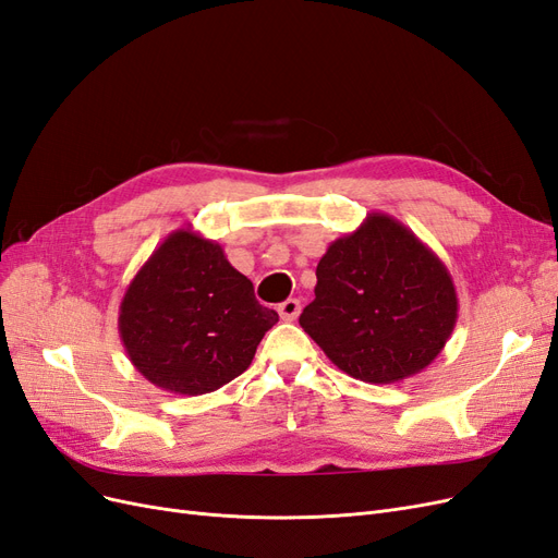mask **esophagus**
I'll return each instance as SVG.
<instances>
[{"label":"esophagus","mask_w":558,"mask_h":558,"mask_svg":"<svg viewBox=\"0 0 558 558\" xmlns=\"http://www.w3.org/2000/svg\"><path fill=\"white\" fill-rule=\"evenodd\" d=\"M279 316L283 320H295L300 316V300H295V298L283 300L279 305Z\"/></svg>","instance_id":"esophagus-1"}]
</instances>
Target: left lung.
I'll use <instances>...</instances> for the list:
<instances>
[{"mask_svg": "<svg viewBox=\"0 0 558 558\" xmlns=\"http://www.w3.org/2000/svg\"><path fill=\"white\" fill-rule=\"evenodd\" d=\"M314 300L300 326L326 356L367 384L418 375L459 318L447 265L393 216L373 211L316 265Z\"/></svg>", "mask_w": 558, "mask_h": 558, "instance_id": "1", "label": "left lung"}]
</instances>
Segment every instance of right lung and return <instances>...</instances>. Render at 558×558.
I'll return each instance as SVG.
<instances>
[{
  "mask_svg": "<svg viewBox=\"0 0 558 558\" xmlns=\"http://www.w3.org/2000/svg\"><path fill=\"white\" fill-rule=\"evenodd\" d=\"M279 320L223 246L191 226L150 253L118 307L130 363L162 391L202 396L240 377Z\"/></svg>",
  "mask_w": 558,
  "mask_h": 558,
  "instance_id": "1",
  "label": "right lung"
}]
</instances>
